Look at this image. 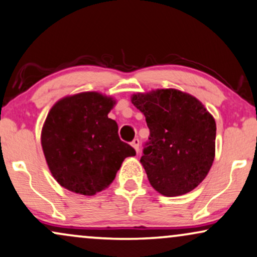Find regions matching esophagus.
<instances>
[{"mask_svg": "<svg viewBox=\"0 0 257 257\" xmlns=\"http://www.w3.org/2000/svg\"><path fill=\"white\" fill-rule=\"evenodd\" d=\"M132 147L135 148V150H136V153H139V139L138 138H135L134 139V142H132Z\"/></svg>", "mask_w": 257, "mask_h": 257, "instance_id": "obj_1", "label": "esophagus"}]
</instances>
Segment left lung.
I'll return each mask as SVG.
<instances>
[{
  "mask_svg": "<svg viewBox=\"0 0 257 257\" xmlns=\"http://www.w3.org/2000/svg\"><path fill=\"white\" fill-rule=\"evenodd\" d=\"M144 114L150 137L141 158L149 182L166 196L193 191L207 176L216 155V120L193 95L156 89L131 96Z\"/></svg>",
  "mask_w": 257,
  "mask_h": 257,
  "instance_id": "obj_1",
  "label": "left lung"
}]
</instances>
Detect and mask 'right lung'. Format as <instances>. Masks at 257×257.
Wrapping results in <instances>:
<instances>
[{
  "mask_svg": "<svg viewBox=\"0 0 257 257\" xmlns=\"http://www.w3.org/2000/svg\"><path fill=\"white\" fill-rule=\"evenodd\" d=\"M116 101L84 91L53 104L41 128V148L55 180L68 191L95 195L108 188L131 145L120 141L118 125L108 118Z\"/></svg>",
  "mask_w": 257,
  "mask_h": 257,
  "instance_id": "obj_1",
  "label": "right lung"
}]
</instances>
